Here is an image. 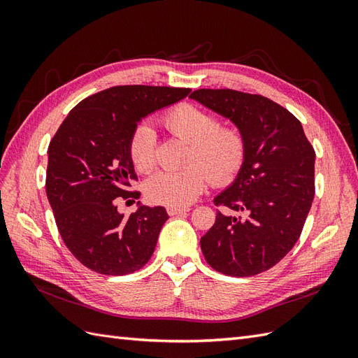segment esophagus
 <instances>
[{
	"mask_svg": "<svg viewBox=\"0 0 358 358\" xmlns=\"http://www.w3.org/2000/svg\"><path fill=\"white\" fill-rule=\"evenodd\" d=\"M183 212H189V208H187V206H182V208H176V206H169V208H167V213L170 216L180 215Z\"/></svg>",
	"mask_w": 358,
	"mask_h": 358,
	"instance_id": "34e87169",
	"label": "esophagus"
}]
</instances>
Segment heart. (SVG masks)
Segmentation results:
<instances>
[{
    "label": "heart",
    "instance_id": "heart-1",
    "mask_svg": "<svg viewBox=\"0 0 358 358\" xmlns=\"http://www.w3.org/2000/svg\"><path fill=\"white\" fill-rule=\"evenodd\" d=\"M162 125L182 142L188 143L185 164L178 171H159L146 183L148 197L166 206H187L196 200L212 182L230 183L242 170L248 137L237 124H220L212 112L191 103H182L162 116ZM134 167L148 173L157 164L154 129L138 125L129 142Z\"/></svg>",
    "mask_w": 358,
    "mask_h": 358
}]
</instances>
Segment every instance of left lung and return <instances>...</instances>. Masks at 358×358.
<instances>
[{
	"label": "left lung",
	"mask_w": 358,
	"mask_h": 358,
	"mask_svg": "<svg viewBox=\"0 0 358 358\" xmlns=\"http://www.w3.org/2000/svg\"><path fill=\"white\" fill-rule=\"evenodd\" d=\"M191 99L241 125L248 152L233 185L213 203L201 241L208 264L229 276H254L278 264L299 241L315 196V150L299 119L258 94L197 90Z\"/></svg>",
	"instance_id": "left-lung-1"
}]
</instances>
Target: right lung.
<instances>
[{
  "instance_id": "obj_1",
  "label": "right lung",
  "mask_w": 358,
  "mask_h": 358,
  "mask_svg": "<svg viewBox=\"0 0 358 358\" xmlns=\"http://www.w3.org/2000/svg\"><path fill=\"white\" fill-rule=\"evenodd\" d=\"M189 88L122 85L86 96L64 119L48 148L46 194L64 243L101 275L142 268L169 220L164 208L117 212L119 200L137 197L129 142L140 119L176 103Z\"/></svg>"
}]
</instances>
